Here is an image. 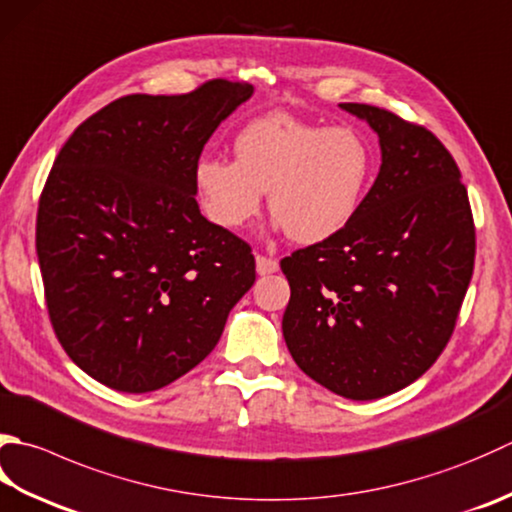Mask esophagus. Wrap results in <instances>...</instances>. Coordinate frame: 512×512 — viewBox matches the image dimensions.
I'll return each instance as SVG.
<instances>
[{"label": "esophagus", "instance_id": "1", "mask_svg": "<svg viewBox=\"0 0 512 512\" xmlns=\"http://www.w3.org/2000/svg\"><path fill=\"white\" fill-rule=\"evenodd\" d=\"M255 266H257V275H273L279 270V262L273 257L266 255H257L255 257Z\"/></svg>", "mask_w": 512, "mask_h": 512}]
</instances>
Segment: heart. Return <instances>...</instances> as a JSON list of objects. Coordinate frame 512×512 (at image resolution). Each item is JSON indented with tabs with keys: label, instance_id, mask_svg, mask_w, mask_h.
<instances>
[{
	"label": "heart",
	"instance_id": "1",
	"mask_svg": "<svg viewBox=\"0 0 512 512\" xmlns=\"http://www.w3.org/2000/svg\"><path fill=\"white\" fill-rule=\"evenodd\" d=\"M233 150L235 162L206 155L195 164V188L210 222L244 228L268 193L275 226L299 244L326 242L353 222L375 166L373 146L357 128L286 113L248 122Z\"/></svg>",
	"mask_w": 512,
	"mask_h": 512
}]
</instances>
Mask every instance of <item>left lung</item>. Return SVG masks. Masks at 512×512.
<instances>
[{
  "label": "left lung",
  "mask_w": 512,
  "mask_h": 512,
  "mask_svg": "<svg viewBox=\"0 0 512 512\" xmlns=\"http://www.w3.org/2000/svg\"><path fill=\"white\" fill-rule=\"evenodd\" d=\"M375 130L382 166L342 233L282 259L295 364L357 402L413 384L442 355L475 266V224L453 155L424 126L339 104Z\"/></svg>",
  "instance_id": "1"
}]
</instances>
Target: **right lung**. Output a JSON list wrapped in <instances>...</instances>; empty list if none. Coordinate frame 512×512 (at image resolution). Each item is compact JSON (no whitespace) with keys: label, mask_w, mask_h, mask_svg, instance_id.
<instances>
[{"label":"right lung","mask_w":512,"mask_h":512,"mask_svg":"<svg viewBox=\"0 0 512 512\" xmlns=\"http://www.w3.org/2000/svg\"><path fill=\"white\" fill-rule=\"evenodd\" d=\"M253 86L126 95L75 128L39 197L37 259L68 357L108 388L150 393L213 350L255 282L250 246L199 213L195 164Z\"/></svg>","instance_id":"add662e5"}]
</instances>
